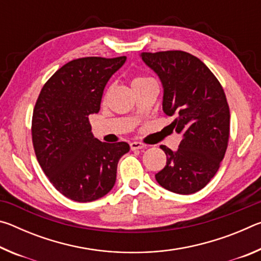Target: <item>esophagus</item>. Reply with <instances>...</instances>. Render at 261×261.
Here are the masks:
<instances>
[{"mask_svg":"<svg viewBox=\"0 0 261 261\" xmlns=\"http://www.w3.org/2000/svg\"><path fill=\"white\" fill-rule=\"evenodd\" d=\"M130 147L132 151H136V149H143V148H146V145L140 143V141H132L130 144Z\"/></svg>","mask_w":261,"mask_h":261,"instance_id":"34e87169","label":"esophagus"}]
</instances>
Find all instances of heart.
<instances>
[{"label": "heart", "mask_w": 261, "mask_h": 261, "mask_svg": "<svg viewBox=\"0 0 261 261\" xmlns=\"http://www.w3.org/2000/svg\"><path fill=\"white\" fill-rule=\"evenodd\" d=\"M147 81H151V79L147 78V77H144V76H136L134 79H132L131 85L135 86V85H137V84H140V83H144V82H147Z\"/></svg>", "instance_id": "1"}]
</instances>
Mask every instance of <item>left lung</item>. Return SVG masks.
I'll return each mask as SVG.
<instances>
[{
  "label": "left lung",
  "mask_w": 261,
  "mask_h": 261,
  "mask_svg": "<svg viewBox=\"0 0 261 261\" xmlns=\"http://www.w3.org/2000/svg\"><path fill=\"white\" fill-rule=\"evenodd\" d=\"M141 60L163 86L162 109L183 137L173 152L165 145V168L155 175L162 188L191 194L208 184L224 158L230 132L226 94L213 72L198 57L182 50L141 53Z\"/></svg>",
  "instance_id": "1"
}]
</instances>
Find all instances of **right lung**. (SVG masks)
I'll return each mask as SVG.
<instances>
[{"mask_svg":"<svg viewBox=\"0 0 261 261\" xmlns=\"http://www.w3.org/2000/svg\"><path fill=\"white\" fill-rule=\"evenodd\" d=\"M125 56L83 57L68 62L43 85L33 109L32 141L38 162L57 191L69 199H99L116 182L124 141L94 138L88 116L100 110L106 84Z\"/></svg>","mask_w":261,"mask_h":261,"instance_id":"obj_1","label":"right lung"}]
</instances>
